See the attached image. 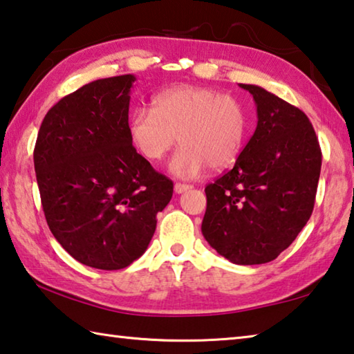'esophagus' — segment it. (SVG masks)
Instances as JSON below:
<instances>
[{"instance_id":"obj_1","label":"esophagus","mask_w":354,"mask_h":354,"mask_svg":"<svg viewBox=\"0 0 354 354\" xmlns=\"http://www.w3.org/2000/svg\"><path fill=\"white\" fill-rule=\"evenodd\" d=\"M190 187H192V185H189V184L176 183L175 184V192H176V194H184V192H187Z\"/></svg>"}]
</instances>
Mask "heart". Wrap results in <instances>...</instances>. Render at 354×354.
I'll use <instances>...</instances> for the list:
<instances>
[{
  "label": "heart",
  "mask_w": 354,
  "mask_h": 354,
  "mask_svg": "<svg viewBox=\"0 0 354 354\" xmlns=\"http://www.w3.org/2000/svg\"><path fill=\"white\" fill-rule=\"evenodd\" d=\"M248 113L241 100L211 87L176 86L151 100V111L136 109L128 131L143 158L158 162L175 147L181 148L170 169L178 176H195L209 165L221 169L234 162L247 136Z\"/></svg>",
  "instance_id": "heart-1"
}]
</instances>
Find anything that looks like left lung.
I'll use <instances>...</instances> for the list:
<instances>
[{"label": "left lung", "instance_id": "left-lung-1", "mask_svg": "<svg viewBox=\"0 0 354 354\" xmlns=\"http://www.w3.org/2000/svg\"><path fill=\"white\" fill-rule=\"evenodd\" d=\"M253 95L257 127L234 167L206 185L201 232L239 266L277 259L313 214L322 149L303 111L266 88L241 84Z\"/></svg>", "mask_w": 354, "mask_h": 354}]
</instances>
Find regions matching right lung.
Instances as JSON below:
<instances>
[{
    "label": "right lung",
    "instance_id": "obj_1",
    "mask_svg": "<svg viewBox=\"0 0 354 354\" xmlns=\"http://www.w3.org/2000/svg\"><path fill=\"white\" fill-rule=\"evenodd\" d=\"M136 77L88 82L46 112L34 148L41 207L77 262L120 270L145 253L173 183L136 151L128 131Z\"/></svg>",
    "mask_w": 354,
    "mask_h": 354
}]
</instances>
